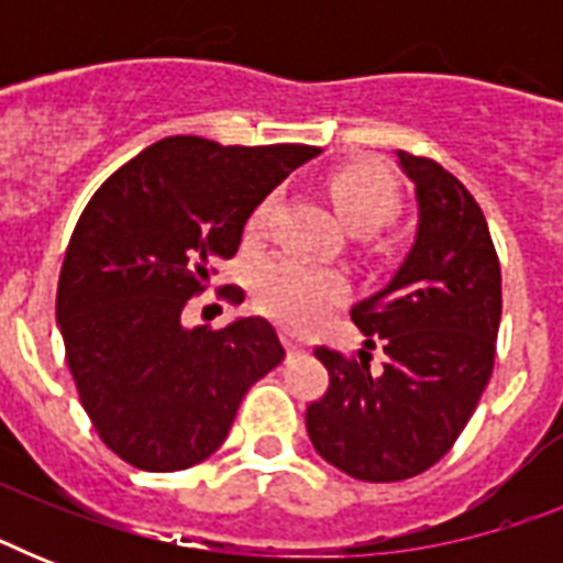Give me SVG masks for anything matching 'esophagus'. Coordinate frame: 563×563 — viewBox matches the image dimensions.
I'll use <instances>...</instances> for the list:
<instances>
[{"instance_id": "1", "label": "esophagus", "mask_w": 563, "mask_h": 563, "mask_svg": "<svg viewBox=\"0 0 563 563\" xmlns=\"http://www.w3.org/2000/svg\"><path fill=\"white\" fill-rule=\"evenodd\" d=\"M280 339H283V344H286V351H289V353L307 351V342H303V339H300L298 333H291V330H286V327H283V330H280Z\"/></svg>"}]
</instances>
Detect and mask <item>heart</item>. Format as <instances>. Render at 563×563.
Wrapping results in <instances>:
<instances>
[{
    "label": "heart",
    "instance_id": "heart-1",
    "mask_svg": "<svg viewBox=\"0 0 563 563\" xmlns=\"http://www.w3.org/2000/svg\"><path fill=\"white\" fill-rule=\"evenodd\" d=\"M339 219L351 233L368 236L388 224L400 210V189L379 166H344L327 180ZM272 201L265 198L247 216V236L263 233ZM344 298V277L333 268L300 256L280 254L268 260L256 277V303L291 330L316 324L327 309Z\"/></svg>",
    "mask_w": 563,
    "mask_h": 563
}]
</instances>
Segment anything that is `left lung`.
I'll use <instances>...</instances> for the list:
<instances>
[{
  "instance_id": "1",
  "label": "left lung",
  "mask_w": 563,
  "mask_h": 563,
  "mask_svg": "<svg viewBox=\"0 0 563 563\" xmlns=\"http://www.w3.org/2000/svg\"><path fill=\"white\" fill-rule=\"evenodd\" d=\"M415 184L418 233L385 289L351 309L360 356L316 347L330 374L307 406L318 455L362 482L429 471L455 444L494 371L503 277L479 203L444 166L397 152ZM386 353L383 369L369 351Z\"/></svg>"
}]
</instances>
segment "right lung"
<instances>
[{"label": "right lung", "mask_w": 563, "mask_h": 563, "mask_svg": "<svg viewBox=\"0 0 563 563\" xmlns=\"http://www.w3.org/2000/svg\"><path fill=\"white\" fill-rule=\"evenodd\" d=\"M312 145H219L166 136L110 175L66 247L57 324L84 411L140 471L203 462L228 438L256 379L286 356L260 316L221 330L184 327L210 265L239 251L254 207ZM242 303L245 291L224 286Z\"/></svg>", "instance_id": "right-lung-1"}]
</instances>
